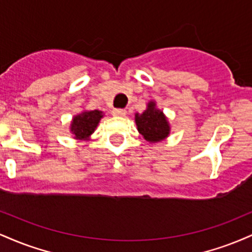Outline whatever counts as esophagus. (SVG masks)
Listing matches in <instances>:
<instances>
[{
  "mask_svg": "<svg viewBox=\"0 0 252 252\" xmlns=\"http://www.w3.org/2000/svg\"><path fill=\"white\" fill-rule=\"evenodd\" d=\"M126 111L124 109H114L112 110V115L114 116H118V117H122V116H126Z\"/></svg>",
  "mask_w": 252,
  "mask_h": 252,
  "instance_id": "34e87169",
  "label": "esophagus"
}]
</instances>
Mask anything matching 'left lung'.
I'll list each match as a JSON object with an SVG mask.
<instances>
[{
    "instance_id": "obj_1",
    "label": "left lung",
    "mask_w": 252,
    "mask_h": 252,
    "mask_svg": "<svg viewBox=\"0 0 252 252\" xmlns=\"http://www.w3.org/2000/svg\"><path fill=\"white\" fill-rule=\"evenodd\" d=\"M137 130L148 142H161L169 135L170 126L161 110L156 109L155 102H149L147 110L135 115Z\"/></svg>"
}]
</instances>
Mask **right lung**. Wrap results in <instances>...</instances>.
<instances>
[{"instance_id":"right-lung-1","label":"right lung","mask_w":252,"mask_h":252,"mask_svg":"<svg viewBox=\"0 0 252 252\" xmlns=\"http://www.w3.org/2000/svg\"><path fill=\"white\" fill-rule=\"evenodd\" d=\"M103 112L99 110L83 111L82 114L73 117L71 122V132L77 140H89L92 132L97 128Z\"/></svg>"}]
</instances>
